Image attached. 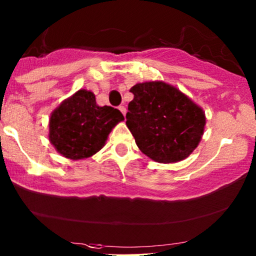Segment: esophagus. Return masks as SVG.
Returning a JSON list of instances; mask_svg holds the SVG:
<instances>
[{"label": "esophagus", "mask_w": 256, "mask_h": 256, "mask_svg": "<svg viewBox=\"0 0 256 256\" xmlns=\"http://www.w3.org/2000/svg\"><path fill=\"white\" fill-rule=\"evenodd\" d=\"M118 109H120V112H121L123 114V116H124V115H126V112H127V109H126L124 106H118Z\"/></svg>", "instance_id": "34e87169"}]
</instances>
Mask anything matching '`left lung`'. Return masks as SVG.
Returning a JSON list of instances; mask_svg holds the SVG:
<instances>
[{
    "mask_svg": "<svg viewBox=\"0 0 256 256\" xmlns=\"http://www.w3.org/2000/svg\"><path fill=\"white\" fill-rule=\"evenodd\" d=\"M127 127L138 147L156 162H182L196 150L205 127L200 106L165 82L138 83L130 89Z\"/></svg>",
    "mask_w": 256,
    "mask_h": 256,
    "instance_id": "8db88e82",
    "label": "left lung"
}]
</instances>
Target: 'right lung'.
<instances>
[{
	"mask_svg": "<svg viewBox=\"0 0 256 256\" xmlns=\"http://www.w3.org/2000/svg\"><path fill=\"white\" fill-rule=\"evenodd\" d=\"M123 120L118 109L100 106L94 92L80 89L53 110L48 138L62 156L85 159L98 152L112 128Z\"/></svg>",
	"mask_w": 256,
	"mask_h": 256,
	"instance_id": "obj_1",
	"label": "right lung"
}]
</instances>
